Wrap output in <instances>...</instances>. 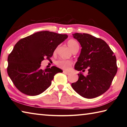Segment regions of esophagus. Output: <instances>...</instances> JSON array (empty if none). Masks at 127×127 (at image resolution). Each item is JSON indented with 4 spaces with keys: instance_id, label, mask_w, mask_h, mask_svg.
I'll return each mask as SVG.
<instances>
[{
    "instance_id": "esophagus-1",
    "label": "esophagus",
    "mask_w": 127,
    "mask_h": 127,
    "mask_svg": "<svg viewBox=\"0 0 127 127\" xmlns=\"http://www.w3.org/2000/svg\"><path fill=\"white\" fill-rule=\"evenodd\" d=\"M63 72L64 73V74H69L70 73L69 72H67V71H65V70H64V71H63Z\"/></svg>"
}]
</instances>
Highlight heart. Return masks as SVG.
Wrapping results in <instances>:
<instances>
[{"mask_svg": "<svg viewBox=\"0 0 127 127\" xmlns=\"http://www.w3.org/2000/svg\"><path fill=\"white\" fill-rule=\"evenodd\" d=\"M68 46L73 52L74 51L78 50L79 46L78 42L74 39H70L67 41ZM73 64V62L70 60H58L56 61L55 65L62 69L67 70Z\"/></svg>", "mask_w": 127, "mask_h": 127, "instance_id": "heart-1", "label": "heart"}]
</instances>
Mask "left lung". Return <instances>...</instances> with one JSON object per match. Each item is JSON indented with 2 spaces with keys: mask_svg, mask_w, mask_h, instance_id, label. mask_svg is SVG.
<instances>
[{
  "mask_svg": "<svg viewBox=\"0 0 127 127\" xmlns=\"http://www.w3.org/2000/svg\"><path fill=\"white\" fill-rule=\"evenodd\" d=\"M73 37L82 46L80 55L75 64V69L89 73L85 76L78 74L76 82L72 87L83 97L93 98L105 93L110 87L117 72V59L106 42L88 33H76Z\"/></svg>",
  "mask_w": 127,
  "mask_h": 127,
  "instance_id": "left-lung-1",
  "label": "left lung"
}]
</instances>
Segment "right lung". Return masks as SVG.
Returning <instances> with one entry per match:
<instances>
[{"mask_svg":"<svg viewBox=\"0 0 127 127\" xmlns=\"http://www.w3.org/2000/svg\"><path fill=\"white\" fill-rule=\"evenodd\" d=\"M68 36L40 31L19 40L8 57L7 73L15 86L23 94L38 95L51 84L55 75L62 70L55 66L43 70L41 62L50 60L55 49Z\"/></svg>","mask_w":127,"mask_h":127,"instance_id":"1","label":"right lung"}]
</instances>
